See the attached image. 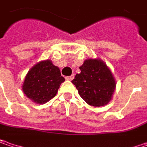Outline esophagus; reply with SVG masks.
<instances>
[{
    "label": "esophagus",
    "instance_id": "esophagus-1",
    "mask_svg": "<svg viewBox=\"0 0 147 147\" xmlns=\"http://www.w3.org/2000/svg\"><path fill=\"white\" fill-rule=\"evenodd\" d=\"M74 76H75L74 75H71V76H66V77H65V79H66V80H68V81H72V80L74 79Z\"/></svg>",
    "mask_w": 147,
    "mask_h": 147
}]
</instances>
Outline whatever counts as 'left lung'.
<instances>
[{"label": "left lung", "instance_id": "1", "mask_svg": "<svg viewBox=\"0 0 147 147\" xmlns=\"http://www.w3.org/2000/svg\"><path fill=\"white\" fill-rule=\"evenodd\" d=\"M80 70L71 82L81 97L93 107L107 105L112 99L117 82L107 64L99 58H90L84 61Z\"/></svg>", "mask_w": 147, "mask_h": 147}]
</instances>
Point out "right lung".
<instances>
[{"label": "right lung", "mask_w": 147, "mask_h": 147, "mask_svg": "<svg viewBox=\"0 0 147 147\" xmlns=\"http://www.w3.org/2000/svg\"><path fill=\"white\" fill-rule=\"evenodd\" d=\"M65 78L51 60L40 61L27 72L22 85L24 94L36 104H45L56 95Z\"/></svg>", "instance_id": "obj_1"}]
</instances>
